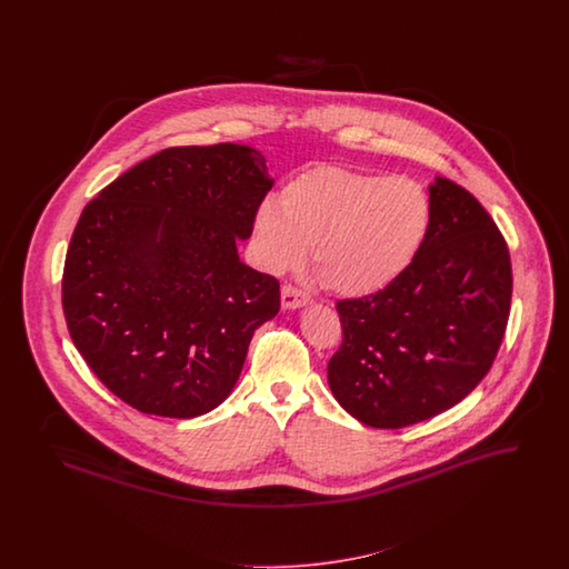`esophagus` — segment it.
Masks as SVG:
<instances>
[{"instance_id":"obj_1","label":"esophagus","mask_w":569,"mask_h":569,"mask_svg":"<svg viewBox=\"0 0 569 569\" xmlns=\"http://www.w3.org/2000/svg\"><path fill=\"white\" fill-rule=\"evenodd\" d=\"M305 305H309V297L305 292H300L295 286L281 288V307L283 309H300Z\"/></svg>"}]
</instances>
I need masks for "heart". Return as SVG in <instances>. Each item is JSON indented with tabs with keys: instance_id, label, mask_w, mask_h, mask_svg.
<instances>
[{
	"instance_id": "obj_1",
	"label": "heart",
	"mask_w": 569,
	"mask_h": 569,
	"mask_svg": "<svg viewBox=\"0 0 569 569\" xmlns=\"http://www.w3.org/2000/svg\"><path fill=\"white\" fill-rule=\"evenodd\" d=\"M431 198L409 177L316 166L295 177L253 217L256 253L267 271L311 258L341 297H369L413 264L431 230Z\"/></svg>"
}]
</instances>
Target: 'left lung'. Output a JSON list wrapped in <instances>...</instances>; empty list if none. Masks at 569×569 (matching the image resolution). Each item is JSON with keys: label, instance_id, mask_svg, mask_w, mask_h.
<instances>
[{"label": "left lung", "instance_id": "obj_1", "mask_svg": "<svg viewBox=\"0 0 569 569\" xmlns=\"http://www.w3.org/2000/svg\"><path fill=\"white\" fill-rule=\"evenodd\" d=\"M431 230L395 283L339 300L343 343L328 362L337 403L358 422L403 429L460 403L488 373L510 316L508 244L455 181L429 186Z\"/></svg>", "mask_w": 569, "mask_h": 569}]
</instances>
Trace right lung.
<instances>
[{"instance_id":"right-lung-1","label":"right lung","mask_w":569,"mask_h":569,"mask_svg":"<svg viewBox=\"0 0 569 569\" xmlns=\"http://www.w3.org/2000/svg\"><path fill=\"white\" fill-rule=\"evenodd\" d=\"M247 144L174 147L136 163L82 209L66 253L70 337L112 395L188 420L221 406L279 283L239 258L272 188Z\"/></svg>"}]
</instances>
